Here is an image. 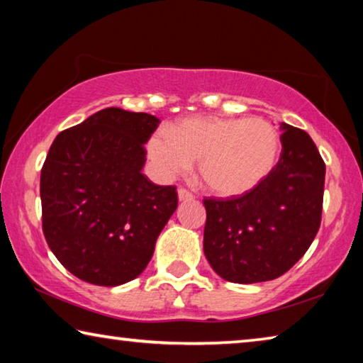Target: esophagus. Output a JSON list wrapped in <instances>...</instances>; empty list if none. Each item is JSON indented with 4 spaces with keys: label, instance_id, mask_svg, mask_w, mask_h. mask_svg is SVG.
<instances>
[{
    "label": "esophagus",
    "instance_id": "1",
    "mask_svg": "<svg viewBox=\"0 0 363 363\" xmlns=\"http://www.w3.org/2000/svg\"><path fill=\"white\" fill-rule=\"evenodd\" d=\"M177 196H179V200H192L194 199V194L187 190L186 187H179L177 189Z\"/></svg>",
    "mask_w": 363,
    "mask_h": 363
}]
</instances>
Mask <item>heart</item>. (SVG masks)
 Masks as SVG:
<instances>
[{
	"label": "heart",
	"mask_w": 363,
	"mask_h": 363,
	"mask_svg": "<svg viewBox=\"0 0 363 363\" xmlns=\"http://www.w3.org/2000/svg\"><path fill=\"white\" fill-rule=\"evenodd\" d=\"M280 138L262 118L190 116L147 144L153 169L163 179L186 173L199 162L200 179L220 199H238L267 179L277 163Z\"/></svg>",
	"instance_id": "b5f03b06"
}]
</instances>
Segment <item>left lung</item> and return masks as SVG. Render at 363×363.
Segmentation results:
<instances>
[{"label": "left lung", "instance_id": "1", "mask_svg": "<svg viewBox=\"0 0 363 363\" xmlns=\"http://www.w3.org/2000/svg\"><path fill=\"white\" fill-rule=\"evenodd\" d=\"M281 153L259 187L205 199L203 251L219 277L256 284L284 275L309 250L322 220L325 163L309 134L281 123Z\"/></svg>", "mask_w": 363, "mask_h": 363}]
</instances>
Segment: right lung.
I'll use <instances>...</instances> for the list:
<instances>
[{"label": "right lung", "mask_w": 363, "mask_h": 363, "mask_svg": "<svg viewBox=\"0 0 363 363\" xmlns=\"http://www.w3.org/2000/svg\"><path fill=\"white\" fill-rule=\"evenodd\" d=\"M157 116L104 108L57 134L41 168L43 233L79 280L126 284L147 267L177 208L174 186L143 174Z\"/></svg>", "instance_id": "1"}]
</instances>
